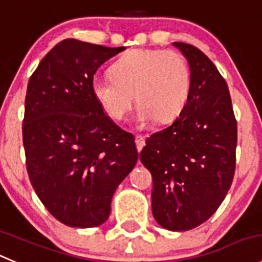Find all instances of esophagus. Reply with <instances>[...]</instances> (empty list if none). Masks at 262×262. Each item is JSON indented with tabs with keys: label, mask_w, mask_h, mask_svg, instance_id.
I'll return each instance as SVG.
<instances>
[{
	"label": "esophagus",
	"mask_w": 262,
	"mask_h": 262,
	"mask_svg": "<svg viewBox=\"0 0 262 262\" xmlns=\"http://www.w3.org/2000/svg\"><path fill=\"white\" fill-rule=\"evenodd\" d=\"M135 143H136V148H138V151H140L141 149L144 148V145H145V138L141 135H136Z\"/></svg>",
	"instance_id": "obj_1"
}]
</instances>
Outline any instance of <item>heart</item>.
<instances>
[{
    "instance_id": "heart-1",
    "label": "heart",
    "mask_w": 262,
    "mask_h": 262,
    "mask_svg": "<svg viewBox=\"0 0 262 262\" xmlns=\"http://www.w3.org/2000/svg\"><path fill=\"white\" fill-rule=\"evenodd\" d=\"M190 86V68L180 52L136 49L114 63L112 74L94 77L92 94L114 121L124 119L136 98L135 122L141 127L154 119L173 121L188 101Z\"/></svg>"
}]
</instances>
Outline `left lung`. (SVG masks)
<instances>
[{"label":"left lung","mask_w":262,"mask_h":262,"mask_svg":"<svg viewBox=\"0 0 262 262\" xmlns=\"http://www.w3.org/2000/svg\"><path fill=\"white\" fill-rule=\"evenodd\" d=\"M190 67L191 86L180 116L146 139L140 161L153 176L157 223L185 231L223 203L235 172L236 121L225 79L193 45L173 42Z\"/></svg>","instance_id":"8db88e82"}]
</instances>
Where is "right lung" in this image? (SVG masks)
Listing matches in <instances>:
<instances>
[{
  "mask_svg": "<svg viewBox=\"0 0 262 262\" xmlns=\"http://www.w3.org/2000/svg\"><path fill=\"white\" fill-rule=\"evenodd\" d=\"M124 47L74 38L52 47L29 78L23 121L32 186L56 220L73 228L105 223L114 191L138 162L135 139L92 94L101 64Z\"/></svg>",
  "mask_w": 262,
  "mask_h": 262,
  "instance_id": "add662e5",
  "label": "right lung"
}]
</instances>
